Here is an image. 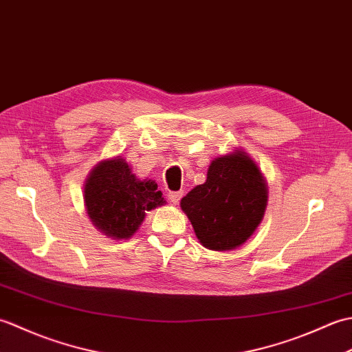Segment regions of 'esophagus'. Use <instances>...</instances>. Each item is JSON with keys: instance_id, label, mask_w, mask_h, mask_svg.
<instances>
[{"instance_id": "1", "label": "esophagus", "mask_w": 352, "mask_h": 352, "mask_svg": "<svg viewBox=\"0 0 352 352\" xmlns=\"http://www.w3.org/2000/svg\"><path fill=\"white\" fill-rule=\"evenodd\" d=\"M182 197H183V192H182V190H178V192H169V193H168V198L170 199L172 204H178V203H180Z\"/></svg>"}]
</instances>
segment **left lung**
<instances>
[{
	"label": "left lung",
	"instance_id": "left-lung-1",
	"mask_svg": "<svg viewBox=\"0 0 352 352\" xmlns=\"http://www.w3.org/2000/svg\"><path fill=\"white\" fill-rule=\"evenodd\" d=\"M199 243L233 251L257 230L267 206V184L248 153L236 148L212 160L207 180L182 198Z\"/></svg>",
	"mask_w": 352,
	"mask_h": 352
}]
</instances>
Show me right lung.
<instances>
[{
	"instance_id": "1",
	"label": "right lung",
	"mask_w": 352,
	"mask_h": 352,
	"mask_svg": "<svg viewBox=\"0 0 352 352\" xmlns=\"http://www.w3.org/2000/svg\"><path fill=\"white\" fill-rule=\"evenodd\" d=\"M154 180H139L121 155L96 163L85 182L89 219L107 237L130 239L146 212L166 204Z\"/></svg>"
}]
</instances>
